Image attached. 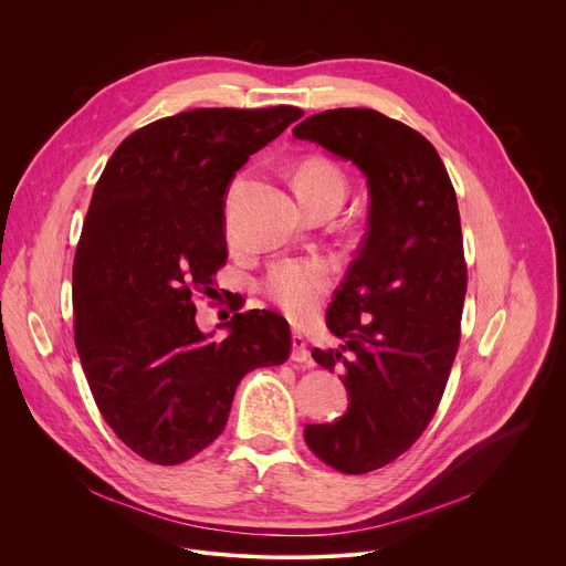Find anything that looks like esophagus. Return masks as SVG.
Segmentation results:
<instances>
[{
	"mask_svg": "<svg viewBox=\"0 0 566 566\" xmlns=\"http://www.w3.org/2000/svg\"><path fill=\"white\" fill-rule=\"evenodd\" d=\"M291 340H293V352H291V358H293L295 363H304V365H311V356H308V347H306V340H304V336H302L300 332H293Z\"/></svg>",
	"mask_w": 566,
	"mask_h": 566,
	"instance_id": "1",
	"label": "esophagus"
}]
</instances>
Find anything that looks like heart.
<instances>
[{
  "label": "heart",
  "mask_w": 566,
  "mask_h": 566,
  "mask_svg": "<svg viewBox=\"0 0 566 566\" xmlns=\"http://www.w3.org/2000/svg\"><path fill=\"white\" fill-rule=\"evenodd\" d=\"M295 192L306 203L311 197L325 190H343L345 179L340 170L325 156H304L295 168ZM239 181L230 190L234 197ZM336 280V264L327 258L282 260L271 266L264 277L266 295L291 317L308 315L325 297Z\"/></svg>",
  "instance_id": "heart-1"
}]
</instances>
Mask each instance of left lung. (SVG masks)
Masks as SVG:
<instances>
[{
  "instance_id": "obj_1",
  "label": "left lung",
  "mask_w": 566,
  "mask_h": 566,
  "mask_svg": "<svg viewBox=\"0 0 566 566\" xmlns=\"http://www.w3.org/2000/svg\"><path fill=\"white\" fill-rule=\"evenodd\" d=\"M293 136L354 160L369 186V230L327 311L343 345L311 352L343 369L349 410L304 428L317 459L363 474L410 450L441 402L468 286L457 195L434 145L380 112L313 114Z\"/></svg>"
}]
</instances>
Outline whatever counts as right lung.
I'll return each instance as SVG.
<instances>
[{
	"instance_id": "obj_1",
	"label": "right lung",
	"mask_w": 566,
	"mask_h": 566,
	"mask_svg": "<svg viewBox=\"0 0 566 566\" xmlns=\"http://www.w3.org/2000/svg\"><path fill=\"white\" fill-rule=\"evenodd\" d=\"M304 112L190 109L129 134L94 188L73 260V334L96 406L138 457L177 465L226 428L249 371L291 356L289 322L232 304L230 334L195 322L226 264L223 197L249 156Z\"/></svg>"
}]
</instances>
